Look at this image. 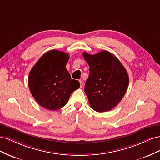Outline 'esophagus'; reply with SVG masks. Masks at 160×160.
I'll list each match as a JSON object with an SVG mask.
<instances>
[{
    "instance_id": "esophagus-1",
    "label": "esophagus",
    "mask_w": 160,
    "mask_h": 160,
    "mask_svg": "<svg viewBox=\"0 0 160 160\" xmlns=\"http://www.w3.org/2000/svg\"><path fill=\"white\" fill-rule=\"evenodd\" d=\"M79 83H80V88H83V82L80 80V81H79Z\"/></svg>"
}]
</instances>
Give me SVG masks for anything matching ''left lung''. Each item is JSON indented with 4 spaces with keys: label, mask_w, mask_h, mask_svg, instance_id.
<instances>
[{
    "label": "left lung",
    "mask_w": 160,
    "mask_h": 160,
    "mask_svg": "<svg viewBox=\"0 0 160 160\" xmlns=\"http://www.w3.org/2000/svg\"><path fill=\"white\" fill-rule=\"evenodd\" d=\"M89 66V76L85 92L90 106L98 112L114 108L126 93L129 76L119 59L107 51L95 55L83 53Z\"/></svg>",
    "instance_id": "1"
}]
</instances>
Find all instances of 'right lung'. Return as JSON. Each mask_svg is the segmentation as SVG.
<instances>
[{"mask_svg":"<svg viewBox=\"0 0 160 160\" xmlns=\"http://www.w3.org/2000/svg\"><path fill=\"white\" fill-rule=\"evenodd\" d=\"M69 55L51 50L42 55L28 75V87L37 102L47 109L55 111L65 106L70 95L79 88L66 69Z\"/></svg>","mask_w":160,"mask_h":160,"instance_id":"1","label":"right lung"}]
</instances>
